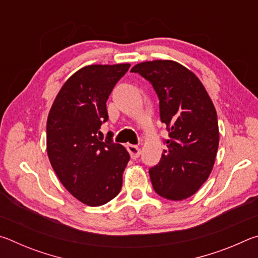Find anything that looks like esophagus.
I'll return each mask as SVG.
<instances>
[{
  "mask_svg": "<svg viewBox=\"0 0 258 258\" xmlns=\"http://www.w3.org/2000/svg\"><path fill=\"white\" fill-rule=\"evenodd\" d=\"M126 148H127V151L130 152V155L133 159H137L138 157L140 156V154H141V149H140L138 146L127 145V146H126Z\"/></svg>",
  "mask_w": 258,
  "mask_h": 258,
  "instance_id": "obj_1",
  "label": "esophagus"
}]
</instances>
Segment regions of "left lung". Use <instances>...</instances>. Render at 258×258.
Here are the masks:
<instances>
[{
  "label": "left lung",
  "mask_w": 258,
  "mask_h": 258,
  "mask_svg": "<svg viewBox=\"0 0 258 258\" xmlns=\"http://www.w3.org/2000/svg\"><path fill=\"white\" fill-rule=\"evenodd\" d=\"M131 72L154 86L160 119L169 132L160 161L149 169L152 186L166 199L189 198L206 182L215 163L220 132L213 101L199 78L176 61H145Z\"/></svg>",
  "instance_id": "8db88e82"
}]
</instances>
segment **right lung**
<instances>
[{
    "label": "right lung",
    "instance_id": "add662e5",
    "mask_svg": "<svg viewBox=\"0 0 258 258\" xmlns=\"http://www.w3.org/2000/svg\"><path fill=\"white\" fill-rule=\"evenodd\" d=\"M130 63L90 64L61 87L46 121V151L67 191L87 206H101L119 194L130 155L100 127L108 120L106 102Z\"/></svg>",
    "mask_w": 258,
    "mask_h": 258
}]
</instances>
